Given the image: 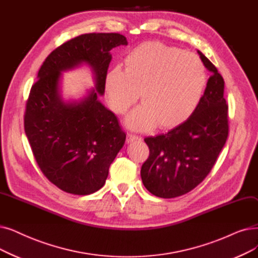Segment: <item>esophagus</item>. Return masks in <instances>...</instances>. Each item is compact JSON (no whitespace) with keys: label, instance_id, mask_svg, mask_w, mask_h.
I'll use <instances>...</instances> for the list:
<instances>
[{"label":"esophagus","instance_id":"1","mask_svg":"<svg viewBox=\"0 0 258 258\" xmlns=\"http://www.w3.org/2000/svg\"><path fill=\"white\" fill-rule=\"evenodd\" d=\"M139 139H141V138L138 135H135V134H132V133H127V138H126L127 142H134V141L139 140Z\"/></svg>","mask_w":258,"mask_h":258}]
</instances>
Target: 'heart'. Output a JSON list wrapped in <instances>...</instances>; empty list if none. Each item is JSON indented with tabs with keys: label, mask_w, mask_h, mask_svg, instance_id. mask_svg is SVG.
I'll return each mask as SVG.
<instances>
[{
	"label": "heart",
	"mask_w": 258,
	"mask_h": 258,
	"mask_svg": "<svg viewBox=\"0 0 258 258\" xmlns=\"http://www.w3.org/2000/svg\"><path fill=\"white\" fill-rule=\"evenodd\" d=\"M205 85V66L196 55L158 41L130 50L124 71L115 66L104 78L108 103L118 114H124L140 92L143 103L126 119L136 130L179 125L192 115Z\"/></svg>",
	"instance_id": "b5f03b06"
}]
</instances>
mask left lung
Segmentation results:
<instances>
[{
  "label": "left lung",
  "mask_w": 258,
  "mask_h": 258,
  "mask_svg": "<svg viewBox=\"0 0 258 258\" xmlns=\"http://www.w3.org/2000/svg\"><path fill=\"white\" fill-rule=\"evenodd\" d=\"M198 53L211 76L193 114L166 134L144 138L150 156L141 166V179L157 197L181 196L203 182L229 135L225 81L215 65Z\"/></svg>",
  "instance_id": "1"
}]
</instances>
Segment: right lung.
I'll list each match as a JSON object with an SVG mask.
<instances>
[{"instance_id":"add662e5","label":"right lung","mask_w":258,"mask_h":258,"mask_svg":"<svg viewBox=\"0 0 258 258\" xmlns=\"http://www.w3.org/2000/svg\"><path fill=\"white\" fill-rule=\"evenodd\" d=\"M119 45H127V40L115 32L71 39L48 54L30 88L25 134L44 176L66 193L89 195L101 188L125 142L117 116L98 100L104 94L109 50ZM81 62L92 66L96 89L80 103L66 105L58 94L60 73Z\"/></svg>"}]
</instances>
